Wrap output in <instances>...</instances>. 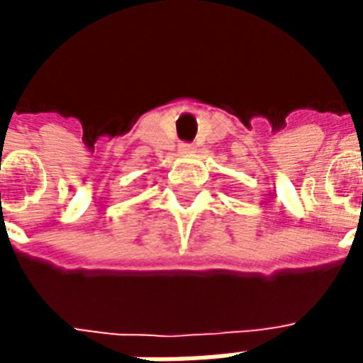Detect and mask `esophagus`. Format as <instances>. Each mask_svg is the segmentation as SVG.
Masks as SVG:
<instances>
[{
  "label": "esophagus",
  "mask_w": 363,
  "mask_h": 363,
  "mask_svg": "<svg viewBox=\"0 0 363 363\" xmlns=\"http://www.w3.org/2000/svg\"><path fill=\"white\" fill-rule=\"evenodd\" d=\"M182 155H194L196 153V145H192V143H181V147H179Z\"/></svg>",
  "instance_id": "34e87169"
}]
</instances>
